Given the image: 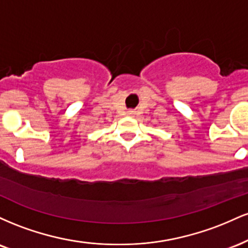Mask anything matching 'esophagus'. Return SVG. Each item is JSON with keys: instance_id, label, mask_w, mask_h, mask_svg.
Segmentation results:
<instances>
[{"instance_id": "obj_1", "label": "esophagus", "mask_w": 248, "mask_h": 248, "mask_svg": "<svg viewBox=\"0 0 248 248\" xmlns=\"http://www.w3.org/2000/svg\"><path fill=\"white\" fill-rule=\"evenodd\" d=\"M134 114H135V112H134L133 109H129V110H127V115H128V116H133Z\"/></svg>"}]
</instances>
